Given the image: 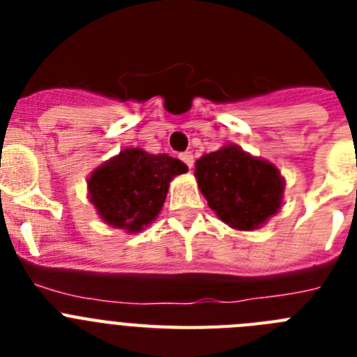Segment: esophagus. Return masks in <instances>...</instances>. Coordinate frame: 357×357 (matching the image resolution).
Instances as JSON below:
<instances>
[{"instance_id":"esophagus-1","label":"esophagus","mask_w":357,"mask_h":357,"mask_svg":"<svg viewBox=\"0 0 357 357\" xmlns=\"http://www.w3.org/2000/svg\"><path fill=\"white\" fill-rule=\"evenodd\" d=\"M181 160L185 164V166H188L189 169L193 168L195 159H193V153H191V151H184V153H181Z\"/></svg>"}]
</instances>
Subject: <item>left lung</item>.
I'll return each mask as SVG.
<instances>
[{"label": "left lung", "mask_w": 357, "mask_h": 357, "mask_svg": "<svg viewBox=\"0 0 357 357\" xmlns=\"http://www.w3.org/2000/svg\"><path fill=\"white\" fill-rule=\"evenodd\" d=\"M195 176L211 209L232 229H257L280 207L284 182L279 169L238 146L200 157Z\"/></svg>", "instance_id": "8db88e82"}]
</instances>
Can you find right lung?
I'll return each mask as SVG.
<instances>
[{
	"mask_svg": "<svg viewBox=\"0 0 357 357\" xmlns=\"http://www.w3.org/2000/svg\"><path fill=\"white\" fill-rule=\"evenodd\" d=\"M188 172L178 159L127 148L89 178V198L103 222L128 232L151 223L162 207L173 176Z\"/></svg>",
	"mask_w": 357,
	"mask_h": 357,
	"instance_id": "add662e5",
	"label": "right lung"
}]
</instances>
